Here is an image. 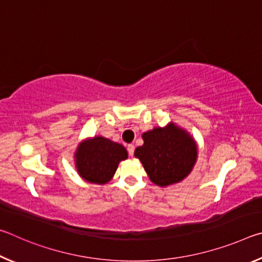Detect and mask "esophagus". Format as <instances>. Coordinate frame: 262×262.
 Here are the masks:
<instances>
[{"instance_id":"obj_1","label":"esophagus","mask_w":262,"mask_h":262,"mask_svg":"<svg viewBox=\"0 0 262 262\" xmlns=\"http://www.w3.org/2000/svg\"><path fill=\"white\" fill-rule=\"evenodd\" d=\"M127 150H128V154H129V156H133V155H134V150H135L134 144H128Z\"/></svg>"}]
</instances>
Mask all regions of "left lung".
I'll return each instance as SVG.
<instances>
[{"mask_svg":"<svg viewBox=\"0 0 262 262\" xmlns=\"http://www.w3.org/2000/svg\"><path fill=\"white\" fill-rule=\"evenodd\" d=\"M143 145L135 149L145 172L155 185L166 186L183 181L198 159V144L184 128L168 122L142 134Z\"/></svg>","mask_w":262,"mask_h":262,"instance_id":"obj_1","label":"left lung"}]
</instances>
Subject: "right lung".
Segmentation results:
<instances>
[{
	"instance_id": "obj_1",
	"label": "right lung",
	"mask_w": 262,
	"mask_h": 262,
	"mask_svg": "<svg viewBox=\"0 0 262 262\" xmlns=\"http://www.w3.org/2000/svg\"><path fill=\"white\" fill-rule=\"evenodd\" d=\"M128 158L122 144L104 136L89 137L77 145L74 154L78 176L88 183L105 185L113 178L119 163Z\"/></svg>"
}]
</instances>
